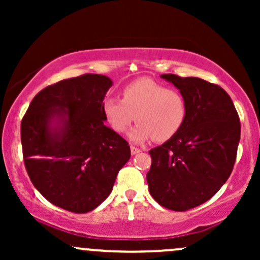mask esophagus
<instances>
[{
	"instance_id": "34e87169",
	"label": "esophagus",
	"mask_w": 260,
	"mask_h": 260,
	"mask_svg": "<svg viewBox=\"0 0 260 260\" xmlns=\"http://www.w3.org/2000/svg\"><path fill=\"white\" fill-rule=\"evenodd\" d=\"M139 151H140V150H139L138 148H136V147H133V145H131V153H132V155L138 154Z\"/></svg>"
}]
</instances>
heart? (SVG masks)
<instances>
[{"mask_svg":"<svg viewBox=\"0 0 260 260\" xmlns=\"http://www.w3.org/2000/svg\"><path fill=\"white\" fill-rule=\"evenodd\" d=\"M104 117L116 133L123 134L134 120L129 137L133 142L153 139L164 143L180 133L187 120V101L180 91L151 79L134 80L122 90V100L106 99Z\"/></svg>","mask_w":260,"mask_h":260,"instance_id":"heart-1","label":"heart"}]
</instances>
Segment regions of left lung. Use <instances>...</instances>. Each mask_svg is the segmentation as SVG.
I'll use <instances>...</instances> for the list:
<instances>
[{"label": "left lung", "instance_id": "1", "mask_svg": "<svg viewBox=\"0 0 260 260\" xmlns=\"http://www.w3.org/2000/svg\"><path fill=\"white\" fill-rule=\"evenodd\" d=\"M187 101L177 136L149 151V192L164 208L186 211L211 198L234 169L241 137L238 113L221 86L196 77L162 74Z\"/></svg>", "mask_w": 260, "mask_h": 260}]
</instances>
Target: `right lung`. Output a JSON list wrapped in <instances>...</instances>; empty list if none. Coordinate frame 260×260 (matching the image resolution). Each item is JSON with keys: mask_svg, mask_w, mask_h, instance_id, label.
<instances>
[{"mask_svg": "<svg viewBox=\"0 0 260 260\" xmlns=\"http://www.w3.org/2000/svg\"><path fill=\"white\" fill-rule=\"evenodd\" d=\"M112 80L101 74L63 79L39 91L20 124L30 181L50 203L84 214L111 193L129 160L127 140L104 124Z\"/></svg>", "mask_w": 260, "mask_h": 260, "instance_id": "right-lung-1", "label": "right lung"}]
</instances>
